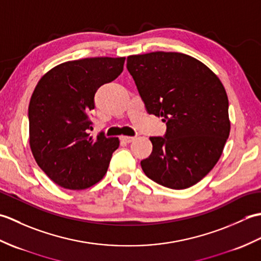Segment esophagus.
Wrapping results in <instances>:
<instances>
[{
  "instance_id": "esophagus-1",
  "label": "esophagus",
  "mask_w": 261,
  "mask_h": 261,
  "mask_svg": "<svg viewBox=\"0 0 261 261\" xmlns=\"http://www.w3.org/2000/svg\"><path fill=\"white\" fill-rule=\"evenodd\" d=\"M121 140L124 141L126 143H130L135 140V137H126V136H122L121 137Z\"/></svg>"
}]
</instances>
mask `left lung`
<instances>
[{
    "label": "left lung",
    "mask_w": 261,
    "mask_h": 261,
    "mask_svg": "<svg viewBox=\"0 0 261 261\" xmlns=\"http://www.w3.org/2000/svg\"><path fill=\"white\" fill-rule=\"evenodd\" d=\"M147 112L167 130L151 137L142 170L157 184L184 190L203 179L222 154L230 134L229 101L212 70L180 53L156 51L126 59Z\"/></svg>",
    "instance_id": "1"
}]
</instances>
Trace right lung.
Returning a JSON list of instances; mask_svg holds the SVG:
<instances>
[{
  "label": "right lung",
  "instance_id": "1",
  "mask_svg": "<svg viewBox=\"0 0 261 261\" xmlns=\"http://www.w3.org/2000/svg\"><path fill=\"white\" fill-rule=\"evenodd\" d=\"M124 57H95L60 64L41 77L32 93L30 148L39 167L57 185L85 190L107 174L118 138L90 137V111L99 86L123 70Z\"/></svg>",
  "mask_w": 261,
  "mask_h": 261
}]
</instances>
